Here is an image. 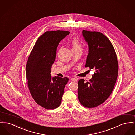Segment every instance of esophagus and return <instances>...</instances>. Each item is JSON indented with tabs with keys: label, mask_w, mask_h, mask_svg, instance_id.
Returning <instances> with one entry per match:
<instances>
[{
	"label": "esophagus",
	"mask_w": 135,
	"mask_h": 135,
	"mask_svg": "<svg viewBox=\"0 0 135 135\" xmlns=\"http://www.w3.org/2000/svg\"><path fill=\"white\" fill-rule=\"evenodd\" d=\"M71 80L73 81H74V82H76V81H77V79H76V78H72L71 79Z\"/></svg>",
	"instance_id": "obj_1"
}]
</instances>
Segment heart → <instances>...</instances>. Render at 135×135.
<instances>
[{
    "mask_svg": "<svg viewBox=\"0 0 135 135\" xmlns=\"http://www.w3.org/2000/svg\"><path fill=\"white\" fill-rule=\"evenodd\" d=\"M72 50H82V46L77 39H73L71 41Z\"/></svg>",
    "mask_w": 135,
    "mask_h": 135,
    "instance_id": "obj_1",
    "label": "heart"
}]
</instances>
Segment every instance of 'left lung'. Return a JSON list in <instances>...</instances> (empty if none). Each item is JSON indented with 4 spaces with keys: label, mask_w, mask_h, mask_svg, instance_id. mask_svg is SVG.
Masks as SVG:
<instances>
[{
    "label": "left lung",
    "mask_w": 135,
    "mask_h": 135,
    "mask_svg": "<svg viewBox=\"0 0 135 135\" xmlns=\"http://www.w3.org/2000/svg\"><path fill=\"white\" fill-rule=\"evenodd\" d=\"M89 45L85 68L96 71L90 81L78 82V99L86 108L96 107L110 95L117 80L118 63L114 46L108 37L99 32L82 31Z\"/></svg>",
    "instance_id": "1"
}]
</instances>
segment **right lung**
<instances>
[{
	"label": "right lung",
	"mask_w": 135,
	"mask_h": 135,
	"mask_svg": "<svg viewBox=\"0 0 135 135\" xmlns=\"http://www.w3.org/2000/svg\"><path fill=\"white\" fill-rule=\"evenodd\" d=\"M69 34L66 31L45 32L38 39L28 58L26 76L30 92L36 103L47 109L60 105L69 81L68 77H52L50 73L59 43Z\"/></svg>",
	"instance_id": "add662e5"
}]
</instances>
